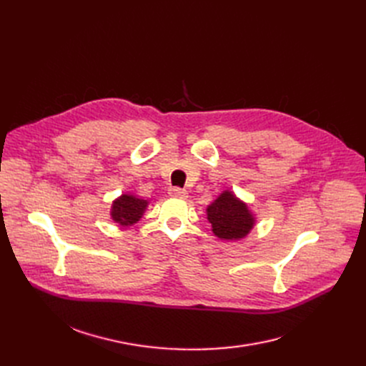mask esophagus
Here are the masks:
<instances>
[{"label":"esophagus","instance_id":"34e87169","mask_svg":"<svg viewBox=\"0 0 366 366\" xmlns=\"http://www.w3.org/2000/svg\"><path fill=\"white\" fill-rule=\"evenodd\" d=\"M169 194H170L172 197H177V199H187V197H188V193H187V191H185V189H182V188H178V187H175V188H170Z\"/></svg>","mask_w":366,"mask_h":366}]
</instances>
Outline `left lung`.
<instances>
[{"instance_id":"left-lung-1","label":"left lung","mask_w":366,"mask_h":366,"mask_svg":"<svg viewBox=\"0 0 366 366\" xmlns=\"http://www.w3.org/2000/svg\"><path fill=\"white\" fill-rule=\"evenodd\" d=\"M207 221L212 232L221 240H240L254 228L255 218L247 204L239 200L232 191H224L221 196L209 204Z\"/></svg>"}]
</instances>
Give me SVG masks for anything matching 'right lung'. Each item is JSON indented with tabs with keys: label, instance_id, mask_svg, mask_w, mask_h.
<instances>
[{
	"label": "right lung",
	"instance_id": "add662e5",
	"mask_svg": "<svg viewBox=\"0 0 366 366\" xmlns=\"http://www.w3.org/2000/svg\"><path fill=\"white\" fill-rule=\"evenodd\" d=\"M148 206V202L144 199H138L133 194H123L115 199L111 206V218L123 227H129L137 224Z\"/></svg>",
	"mask_w": 366,
	"mask_h": 366
}]
</instances>
